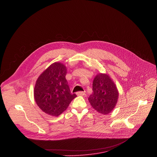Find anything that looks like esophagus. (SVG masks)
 I'll use <instances>...</instances> for the list:
<instances>
[{
    "label": "esophagus",
    "mask_w": 157,
    "mask_h": 157,
    "mask_svg": "<svg viewBox=\"0 0 157 157\" xmlns=\"http://www.w3.org/2000/svg\"><path fill=\"white\" fill-rule=\"evenodd\" d=\"M76 94L78 96H84V95H85V93L83 91H79V92L76 93Z\"/></svg>",
    "instance_id": "esophagus-1"
}]
</instances>
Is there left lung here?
<instances>
[{
    "instance_id": "1",
    "label": "left lung",
    "mask_w": 157,
    "mask_h": 157,
    "mask_svg": "<svg viewBox=\"0 0 157 157\" xmlns=\"http://www.w3.org/2000/svg\"><path fill=\"white\" fill-rule=\"evenodd\" d=\"M93 91L88 98L92 107L103 114L110 113L116 106L119 93L110 77L105 74L98 75L93 82Z\"/></svg>"
}]
</instances>
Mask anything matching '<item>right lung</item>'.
<instances>
[{"instance_id": "right-lung-1", "label": "right lung", "mask_w": 157, "mask_h": 157, "mask_svg": "<svg viewBox=\"0 0 157 157\" xmlns=\"http://www.w3.org/2000/svg\"><path fill=\"white\" fill-rule=\"evenodd\" d=\"M66 75V66L55 63L38 77L34 89L35 100L46 114L58 116L77 96L71 93Z\"/></svg>"}]
</instances>
